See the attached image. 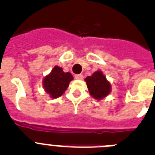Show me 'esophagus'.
I'll list each match as a JSON object with an SVG mask.
<instances>
[{"label": "esophagus", "instance_id": "1", "mask_svg": "<svg viewBox=\"0 0 155 155\" xmlns=\"http://www.w3.org/2000/svg\"><path fill=\"white\" fill-rule=\"evenodd\" d=\"M74 78L76 79H78V80H81V79H82L83 76H82V74H76L74 76Z\"/></svg>", "mask_w": 155, "mask_h": 155}]
</instances>
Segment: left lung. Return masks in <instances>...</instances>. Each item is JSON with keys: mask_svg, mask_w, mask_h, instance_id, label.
Returning a JSON list of instances; mask_svg holds the SVG:
<instances>
[{"mask_svg": "<svg viewBox=\"0 0 155 155\" xmlns=\"http://www.w3.org/2000/svg\"><path fill=\"white\" fill-rule=\"evenodd\" d=\"M84 80L90 94L95 99H102L110 93L111 84L101 71H95Z\"/></svg>", "mask_w": 155, "mask_h": 155, "instance_id": "obj_1", "label": "left lung"}]
</instances>
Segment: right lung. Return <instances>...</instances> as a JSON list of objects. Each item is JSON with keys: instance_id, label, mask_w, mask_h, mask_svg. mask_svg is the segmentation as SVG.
Masks as SVG:
<instances>
[{"instance_id": "1", "label": "right lung", "mask_w": 155, "mask_h": 155, "mask_svg": "<svg viewBox=\"0 0 155 155\" xmlns=\"http://www.w3.org/2000/svg\"><path fill=\"white\" fill-rule=\"evenodd\" d=\"M73 79L71 73H65L62 68L55 66L50 74L46 75L43 78L42 85L45 91L50 94L52 98H57L65 92L70 82Z\"/></svg>"}]
</instances>
